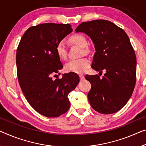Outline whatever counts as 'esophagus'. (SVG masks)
Listing matches in <instances>:
<instances>
[{"instance_id": "obj_1", "label": "esophagus", "mask_w": 146, "mask_h": 146, "mask_svg": "<svg viewBox=\"0 0 146 146\" xmlns=\"http://www.w3.org/2000/svg\"><path fill=\"white\" fill-rule=\"evenodd\" d=\"M80 80H84V79H85V77H84V75H82V74H80Z\"/></svg>"}]
</instances>
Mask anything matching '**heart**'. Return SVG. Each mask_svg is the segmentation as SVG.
<instances>
[{"label": "heart", "mask_w": 146, "mask_h": 146, "mask_svg": "<svg viewBox=\"0 0 146 146\" xmlns=\"http://www.w3.org/2000/svg\"><path fill=\"white\" fill-rule=\"evenodd\" d=\"M70 41L80 48H84L87 46V40L84 36L79 34L72 35L70 37ZM56 51L60 59H66L67 57V50L65 42L60 41L56 47ZM84 51H86L85 50ZM90 61L87 58H81L79 59H71L64 65L66 72L77 74H82L86 71L89 66Z\"/></svg>", "instance_id": "b5f03b06"}]
</instances>
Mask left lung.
<instances>
[{"label": "left lung", "mask_w": 146, "mask_h": 146, "mask_svg": "<svg viewBox=\"0 0 146 146\" xmlns=\"http://www.w3.org/2000/svg\"><path fill=\"white\" fill-rule=\"evenodd\" d=\"M90 37L95 46L91 67L105 71L86 75L91 84L88 99L91 107L100 113L117 112L127 104L136 84V58L126 33L111 21L98 19L84 22L76 29Z\"/></svg>", "instance_id": "obj_1"}]
</instances>
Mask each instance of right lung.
I'll use <instances>...</instances> for the list:
<instances>
[{"label": "right lung", "mask_w": 146, "mask_h": 146, "mask_svg": "<svg viewBox=\"0 0 146 146\" xmlns=\"http://www.w3.org/2000/svg\"><path fill=\"white\" fill-rule=\"evenodd\" d=\"M72 31L69 24L38 25L27 30L17 48L19 86L31 106L46 117H59L68 110V95L80 82L74 72L63 74L61 79L52 78L63 68L56 47Z\"/></svg>", "instance_id": "1"}]
</instances>
